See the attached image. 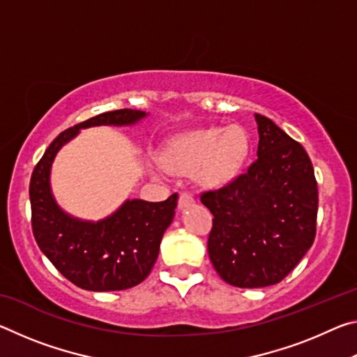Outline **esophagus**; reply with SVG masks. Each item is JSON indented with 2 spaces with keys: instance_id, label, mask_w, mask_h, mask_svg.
<instances>
[{
  "instance_id": "obj_1",
  "label": "esophagus",
  "mask_w": 357,
  "mask_h": 357,
  "mask_svg": "<svg viewBox=\"0 0 357 357\" xmlns=\"http://www.w3.org/2000/svg\"><path fill=\"white\" fill-rule=\"evenodd\" d=\"M190 204H193L192 195H189V193H181V195H179V202H178V208H179V209H184V208H187V206H190Z\"/></svg>"
}]
</instances>
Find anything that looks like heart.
Wrapping results in <instances>:
<instances>
[{"label": "heart", "instance_id": "heart-1", "mask_svg": "<svg viewBox=\"0 0 357 357\" xmlns=\"http://www.w3.org/2000/svg\"><path fill=\"white\" fill-rule=\"evenodd\" d=\"M249 154V137L239 126L228 129H198L170 138L160 160L178 173L195 170L204 187H220L233 181Z\"/></svg>", "mask_w": 357, "mask_h": 357}]
</instances>
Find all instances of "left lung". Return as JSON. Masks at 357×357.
Returning a JSON list of instances; mask_svg holds the SVG:
<instances>
[{"instance_id": "left-lung-1", "label": "left lung", "mask_w": 357, "mask_h": 357, "mask_svg": "<svg viewBox=\"0 0 357 357\" xmlns=\"http://www.w3.org/2000/svg\"><path fill=\"white\" fill-rule=\"evenodd\" d=\"M258 159L233 183L204 192L213 219L208 253L223 280L239 288L275 285L291 273L317 231L318 187L302 144L255 113Z\"/></svg>"}]
</instances>
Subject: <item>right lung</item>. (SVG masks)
I'll return each instance as SVG.
<instances>
[{"label": "right lung", "instance_id": "obj_1", "mask_svg": "<svg viewBox=\"0 0 357 357\" xmlns=\"http://www.w3.org/2000/svg\"><path fill=\"white\" fill-rule=\"evenodd\" d=\"M148 113L123 108L98 114L59 134L36 165L29 183L33 233L42 253L66 279L88 291H119L142 283L159 257L160 241L178 204L132 198L98 222L70 215L52 192V165L66 143L82 129L98 126H135Z\"/></svg>", "mask_w": 357, "mask_h": 357}]
</instances>
